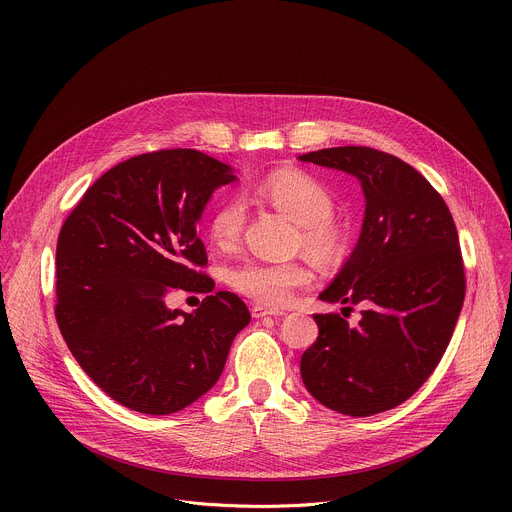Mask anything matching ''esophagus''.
<instances>
[{
    "mask_svg": "<svg viewBox=\"0 0 512 512\" xmlns=\"http://www.w3.org/2000/svg\"><path fill=\"white\" fill-rule=\"evenodd\" d=\"M253 318H265V316H285L283 310H273V308H263V306H253L251 308Z\"/></svg>",
    "mask_w": 512,
    "mask_h": 512,
    "instance_id": "obj_1",
    "label": "esophagus"
}]
</instances>
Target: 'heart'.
<instances>
[{
    "label": "heart",
    "instance_id": "obj_1",
    "mask_svg": "<svg viewBox=\"0 0 512 512\" xmlns=\"http://www.w3.org/2000/svg\"><path fill=\"white\" fill-rule=\"evenodd\" d=\"M249 194L300 225L298 243L320 265H336L348 251V231L332 216L334 196L328 186L304 170H277L255 182ZM245 204L239 198L218 202L208 218V239L218 249H231L241 241ZM312 271L302 261L249 259L231 271V285L261 306H281L298 289L310 285Z\"/></svg>",
    "mask_w": 512,
    "mask_h": 512
}]
</instances>
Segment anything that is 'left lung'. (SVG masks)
Wrapping results in <instances>:
<instances>
[{
  "instance_id": "1",
  "label": "left lung",
  "mask_w": 512,
  "mask_h": 512,
  "mask_svg": "<svg viewBox=\"0 0 512 512\" xmlns=\"http://www.w3.org/2000/svg\"><path fill=\"white\" fill-rule=\"evenodd\" d=\"M300 160L356 176L367 200L360 239L320 294L362 304V318L314 314L320 334L302 379L328 409L369 417L407 401L450 344L466 294L458 231L440 192L387 152L344 145Z\"/></svg>"
}]
</instances>
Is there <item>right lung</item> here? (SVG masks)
Masks as SVG:
<instances>
[{"label":"right lung","instance_id":"add662e5","mask_svg":"<svg viewBox=\"0 0 512 512\" xmlns=\"http://www.w3.org/2000/svg\"><path fill=\"white\" fill-rule=\"evenodd\" d=\"M231 166L198 150H160L105 172L56 243V322L81 369L113 401L176 413L221 377L245 302L216 291L196 223ZM174 288L206 293L192 315L170 311Z\"/></svg>","mask_w":512,"mask_h":512}]
</instances>
